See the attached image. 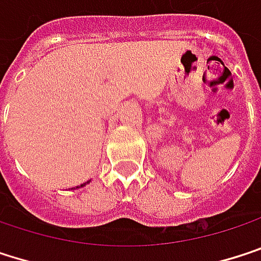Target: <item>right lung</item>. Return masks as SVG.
<instances>
[{
  "label": "right lung",
  "mask_w": 261,
  "mask_h": 261,
  "mask_svg": "<svg viewBox=\"0 0 261 261\" xmlns=\"http://www.w3.org/2000/svg\"><path fill=\"white\" fill-rule=\"evenodd\" d=\"M89 182H91V181H86L85 184H80V186H77L75 189H80V187H85V186H86V184H89Z\"/></svg>",
  "instance_id": "1"
}]
</instances>
